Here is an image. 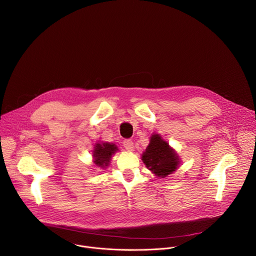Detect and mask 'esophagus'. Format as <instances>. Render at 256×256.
Instances as JSON below:
<instances>
[{"mask_svg": "<svg viewBox=\"0 0 256 256\" xmlns=\"http://www.w3.org/2000/svg\"><path fill=\"white\" fill-rule=\"evenodd\" d=\"M122 144H124V146L126 149H128V150H130V151L134 150V142H132L130 139H126V140H124Z\"/></svg>", "mask_w": 256, "mask_h": 256, "instance_id": "esophagus-1", "label": "esophagus"}]
</instances>
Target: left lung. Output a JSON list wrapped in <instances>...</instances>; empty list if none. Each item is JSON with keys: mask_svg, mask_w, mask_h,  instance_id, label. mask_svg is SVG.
<instances>
[{"mask_svg": "<svg viewBox=\"0 0 256 256\" xmlns=\"http://www.w3.org/2000/svg\"><path fill=\"white\" fill-rule=\"evenodd\" d=\"M142 160L150 171L158 177L172 174L179 164V158L175 151L162 139L160 134H153Z\"/></svg>", "mask_w": 256, "mask_h": 256, "instance_id": "left-lung-1", "label": "left lung"}]
</instances>
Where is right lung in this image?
Listing matches in <instances>:
<instances>
[{
	"instance_id": "1",
	"label": "right lung",
	"mask_w": 256,
	"mask_h": 256,
	"mask_svg": "<svg viewBox=\"0 0 256 256\" xmlns=\"http://www.w3.org/2000/svg\"><path fill=\"white\" fill-rule=\"evenodd\" d=\"M116 150H117V147L114 144H110V143L96 144L94 150L96 164L100 168L107 166L110 162V158L112 154Z\"/></svg>"
}]
</instances>
